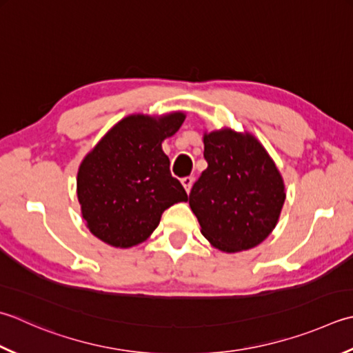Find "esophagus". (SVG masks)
Masks as SVG:
<instances>
[{
    "mask_svg": "<svg viewBox=\"0 0 353 353\" xmlns=\"http://www.w3.org/2000/svg\"><path fill=\"white\" fill-rule=\"evenodd\" d=\"M192 183H194V177H192V176H186V177L182 179V185H183V188H185L186 192L191 191Z\"/></svg>",
    "mask_w": 353,
    "mask_h": 353,
    "instance_id": "34e87169",
    "label": "esophagus"
}]
</instances>
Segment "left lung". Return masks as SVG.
<instances>
[{"mask_svg": "<svg viewBox=\"0 0 353 353\" xmlns=\"http://www.w3.org/2000/svg\"><path fill=\"white\" fill-rule=\"evenodd\" d=\"M203 143L208 168L190 192L191 210L212 246L251 250L271 234L285 203L280 171L251 134L212 131Z\"/></svg>", "mask_w": 353, "mask_h": 353, "instance_id": "obj_1", "label": "left lung"}]
</instances>
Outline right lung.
I'll return each mask as SVG.
<instances>
[{"mask_svg":"<svg viewBox=\"0 0 353 353\" xmlns=\"http://www.w3.org/2000/svg\"><path fill=\"white\" fill-rule=\"evenodd\" d=\"M183 113L128 116L85 156L78 171L82 217L93 236L114 248H131L150 237L162 212L188 194L171 176L162 141L181 128Z\"/></svg>","mask_w":353,"mask_h":353,"instance_id":"1","label":"right lung"}]
</instances>
